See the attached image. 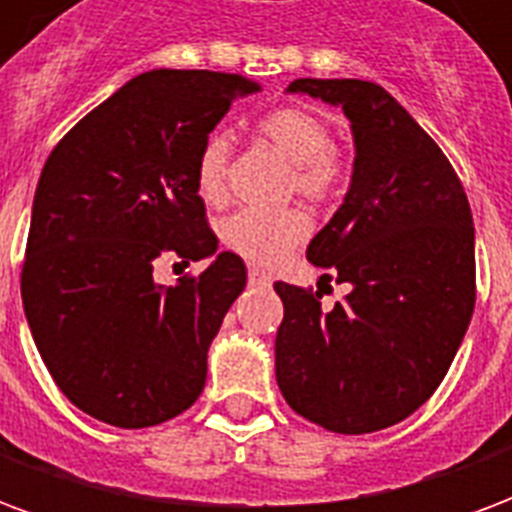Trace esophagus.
Here are the masks:
<instances>
[{
    "mask_svg": "<svg viewBox=\"0 0 512 512\" xmlns=\"http://www.w3.org/2000/svg\"><path fill=\"white\" fill-rule=\"evenodd\" d=\"M249 285H271V277L260 268H249Z\"/></svg>",
    "mask_w": 512,
    "mask_h": 512,
    "instance_id": "obj_1",
    "label": "esophagus"
}]
</instances>
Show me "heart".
<instances>
[{"mask_svg": "<svg viewBox=\"0 0 512 512\" xmlns=\"http://www.w3.org/2000/svg\"><path fill=\"white\" fill-rule=\"evenodd\" d=\"M257 134L282 161L290 164L288 191L310 202L332 200L345 178V161L329 145V123L307 106H279L260 117ZM230 142L211 134L194 158V186L202 202L219 205L227 197ZM310 235V222L301 211L255 213L238 211L219 222V241L238 257L257 266H271Z\"/></svg>", "mask_w": 512, "mask_h": 512, "instance_id": "b5f03b06", "label": "heart"}]
</instances>
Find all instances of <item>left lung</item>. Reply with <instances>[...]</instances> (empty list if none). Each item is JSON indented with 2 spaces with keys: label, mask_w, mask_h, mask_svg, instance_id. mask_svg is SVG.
Returning a JSON list of instances; mask_svg holds the SVG:
<instances>
[{
  "label": "left lung",
  "mask_w": 512,
  "mask_h": 512,
  "mask_svg": "<svg viewBox=\"0 0 512 512\" xmlns=\"http://www.w3.org/2000/svg\"><path fill=\"white\" fill-rule=\"evenodd\" d=\"M288 93L343 106L354 175L343 205L307 246L326 279L351 285L321 310V293L277 282V384L288 406L334 433H373L428 400L474 312V224L455 169L381 84L296 79Z\"/></svg>",
  "instance_id": "obj_1"
}]
</instances>
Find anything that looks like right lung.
Wrapping results in <instances>:
<instances>
[{"mask_svg":"<svg viewBox=\"0 0 512 512\" xmlns=\"http://www.w3.org/2000/svg\"><path fill=\"white\" fill-rule=\"evenodd\" d=\"M257 90L238 73H139L40 172L21 268L29 332L62 395L106 425L167 422L205 386L246 266L216 252L194 158L235 98ZM164 254L212 266L167 289L152 279Z\"/></svg>","mask_w":512,"mask_h":512,"instance_id":"right-lung-1","label":"right lung"}]
</instances>
